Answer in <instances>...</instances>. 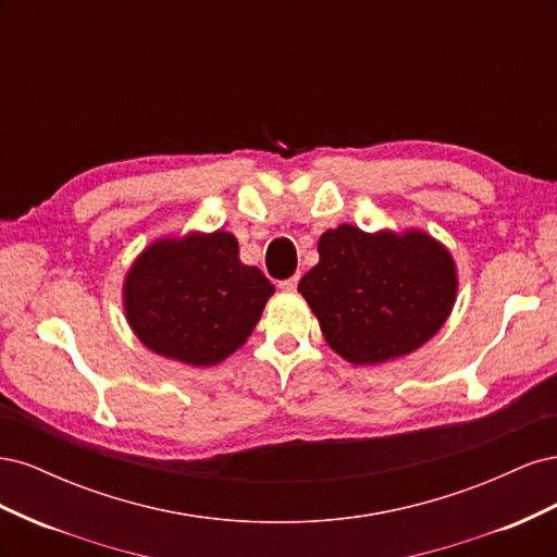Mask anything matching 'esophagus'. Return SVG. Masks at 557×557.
<instances>
[{
    "label": "esophagus",
    "mask_w": 557,
    "mask_h": 557,
    "mask_svg": "<svg viewBox=\"0 0 557 557\" xmlns=\"http://www.w3.org/2000/svg\"><path fill=\"white\" fill-rule=\"evenodd\" d=\"M297 283H299V274H295V276H290V278L281 281V283H278V288H281V290H288V293H293V290L297 288Z\"/></svg>",
    "instance_id": "34e87169"
}]
</instances>
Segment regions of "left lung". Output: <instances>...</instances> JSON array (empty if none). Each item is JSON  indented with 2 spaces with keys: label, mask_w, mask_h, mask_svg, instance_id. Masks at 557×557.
I'll list each match as a JSON object with an SVG mask.
<instances>
[{
  "label": "left lung",
  "mask_w": 557,
  "mask_h": 557,
  "mask_svg": "<svg viewBox=\"0 0 557 557\" xmlns=\"http://www.w3.org/2000/svg\"><path fill=\"white\" fill-rule=\"evenodd\" d=\"M318 256L297 290L350 364L409 356L442 330L458 297L450 250L425 230L339 225L320 234Z\"/></svg>",
  "instance_id": "1"
}]
</instances>
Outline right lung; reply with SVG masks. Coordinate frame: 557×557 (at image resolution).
Instances as JSON below:
<instances>
[{"mask_svg":"<svg viewBox=\"0 0 557 557\" xmlns=\"http://www.w3.org/2000/svg\"><path fill=\"white\" fill-rule=\"evenodd\" d=\"M274 285L239 260L232 232L190 230L150 242L123 278L125 320L158 356L213 367L256 330Z\"/></svg>","mask_w":557,"mask_h":557,"instance_id":"obj_1","label":"right lung"}]
</instances>
